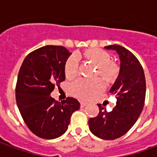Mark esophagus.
Here are the masks:
<instances>
[{
  "instance_id": "esophagus-1",
  "label": "esophagus",
  "mask_w": 157,
  "mask_h": 157,
  "mask_svg": "<svg viewBox=\"0 0 157 157\" xmlns=\"http://www.w3.org/2000/svg\"><path fill=\"white\" fill-rule=\"evenodd\" d=\"M86 105H87V102H81V107H82V108H84V107Z\"/></svg>"
}]
</instances>
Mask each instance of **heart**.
I'll return each instance as SVG.
<instances>
[{"label": "heart", "mask_w": 157, "mask_h": 157, "mask_svg": "<svg viewBox=\"0 0 157 157\" xmlns=\"http://www.w3.org/2000/svg\"><path fill=\"white\" fill-rule=\"evenodd\" d=\"M81 56L97 65L96 75H102L109 82H113L119 74L118 65L111 61V57L108 52L99 48H90L81 54ZM79 63L75 56L69 57L65 64V76L72 79L78 75ZM105 88V84L101 79H78L71 86V93L80 99L88 100L95 97Z\"/></svg>", "instance_id": "obj_1"}]
</instances>
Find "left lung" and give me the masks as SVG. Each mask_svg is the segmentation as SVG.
<instances>
[{
	"label": "left lung",
	"mask_w": 157,
	"mask_h": 157,
	"mask_svg": "<svg viewBox=\"0 0 157 157\" xmlns=\"http://www.w3.org/2000/svg\"><path fill=\"white\" fill-rule=\"evenodd\" d=\"M105 48L115 50L121 62L119 75L110 89L117 102L111 112H107L101 104H98V115L90 118L88 125L97 137L115 140L126 134L140 115L145 104L146 85L144 70L131 52L117 44L106 46Z\"/></svg>",
	"instance_id": "obj_1"
}]
</instances>
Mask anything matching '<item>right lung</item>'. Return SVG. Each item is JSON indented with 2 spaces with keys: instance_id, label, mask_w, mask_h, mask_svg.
Segmentation results:
<instances>
[{
  "instance_id": "1",
  "label": "right lung",
  "mask_w": 157,
  "mask_h": 157,
  "mask_svg": "<svg viewBox=\"0 0 157 157\" xmlns=\"http://www.w3.org/2000/svg\"><path fill=\"white\" fill-rule=\"evenodd\" d=\"M71 53L63 46L46 45L31 52L22 62L16 85V101L27 126L46 140L65 133L80 102L67 98L61 102L50 97L65 80V64Z\"/></svg>"
}]
</instances>
